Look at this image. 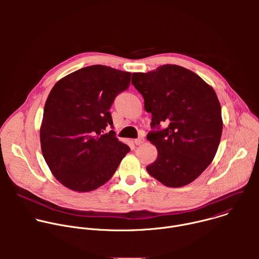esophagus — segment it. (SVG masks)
I'll return each mask as SVG.
<instances>
[{"label":"esophagus","instance_id":"obj_1","mask_svg":"<svg viewBox=\"0 0 259 259\" xmlns=\"http://www.w3.org/2000/svg\"><path fill=\"white\" fill-rule=\"evenodd\" d=\"M144 142V137L143 136H139L138 138H136L135 140H134V143L136 144V145H140V144H142Z\"/></svg>","mask_w":259,"mask_h":259}]
</instances>
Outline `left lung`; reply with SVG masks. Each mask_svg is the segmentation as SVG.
I'll return each instance as SVG.
<instances>
[{"label": "left lung", "mask_w": 259, "mask_h": 259, "mask_svg": "<svg viewBox=\"0 0 259 259\" xmlns=\"http://www.w3.org/2000/svg\"><path fill=\"white\" fill-rule=\"evenodd\" d=\"M132 85L152 113L146 138L158 150L147 172L169 188L194 181L211 164L223 133L221 107L214 89L194 71L166 64L133 72ZM166 126L160 129V125Z\"/></svg>", "instance_id": "8db88e82"}]
</instances>
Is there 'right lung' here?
Returning <instances> with one entry per match:
<instances>
[{"instance_id": "add662e5", "label": "right lung", "mask_w": 259, "mask_h": 259, "mask_svg": "<svg viewBox=\"0 0 259 259\" xmlns=\"http://www.w3.org/2000/svg\"><path fill=\"white\" fill-rule=\"evenodd\" d=\"M131 72L105 65L73 71L52 88L40 129L44 159L55 178L76 192H91L116 172L130 147L119 141L109 113Z\"/></svg>"}]
</instances>
